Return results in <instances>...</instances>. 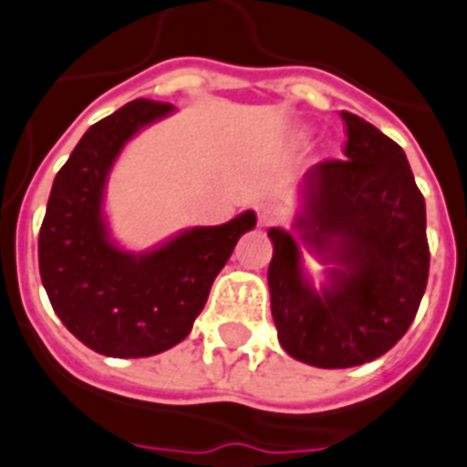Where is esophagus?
<instances>
[{
  "instance_id": "1",
  "label": "esophagus",
  "mask_w": 467,
  "mask_h": 467,
  "mask_svg": "<svg viewBox=\"0 0 467 467\" xmlns=\"http://www.w3.org/2000/svg\"><path fill=\"white\" fill-rule=\"evenodd\" d=\"M255 214L260 226H270V223H277L282 219V207L275 202H260L255 207Z\"/></svg>"
}]
</instances>
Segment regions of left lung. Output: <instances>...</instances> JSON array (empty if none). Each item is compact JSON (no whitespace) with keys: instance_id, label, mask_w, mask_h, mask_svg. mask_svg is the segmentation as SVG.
Returning <instances> with one entry per match:
<instances>
[{"instance_id":"1","label":"left lung","mask_w":467,"mask_h":467,"mask_svg":"<svg viewBox=\"0 0 467 467\" xmlns=\"http://www.w3.org/2000/svg\"><path fill=\"white\" fill-rule=\"evenodd\" d=\"M342 120L347 159L304 175L296 234L267 231L279 345L318 368L386 354L412 326L429 277L427 210L408 156L359 115L342 113ZM301 247L331 265L320 290L303 272Z\"/></svg>"}]
</instances>
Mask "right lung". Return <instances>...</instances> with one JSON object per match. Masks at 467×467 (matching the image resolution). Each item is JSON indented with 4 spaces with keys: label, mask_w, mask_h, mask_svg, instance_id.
Instances as JSON below:
<instances>
[{
    "label": "right lung",
    "mask_w": 467,
    "mask_h": 467,
    "mask_svg": "<svg viewBox=\"0 0 467 467\" xmlns=\"http://www.w3.org/2000/svg\"><path fill=\"white\" fill-rule=\"evenodd\" d=\"M173 110L147 99L122 106L88 128L52 182L38 236L40 279L67 330L106 357H151L188 337L236 241L255 226L248 210L147 253L110 238L103 195L113 163L134 134Z\"/></svg>",
    "instance_id": "add662e5"
}]
</instances>
